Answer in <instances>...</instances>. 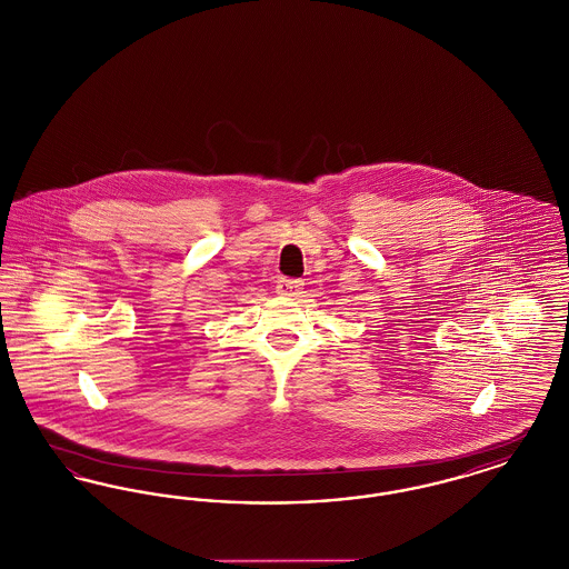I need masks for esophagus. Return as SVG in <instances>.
<instances>
[{
    "instance_id": "1",
    "label": "esophagus",
    "mask_w": 569,
    "mask_h": 569,
    "mask_svg": "<svg viewBox=\"0 0 569 569\" xmlns=\"http://www.w3.org/2000/svg\"><path fill=\"white\" fill-rule=\"evenodd\" d=\"M274 288H277V295L297 297L298 292H300V288H302V281H300V279H286V277H281Z\"/></svg>"
}]
</instances>
